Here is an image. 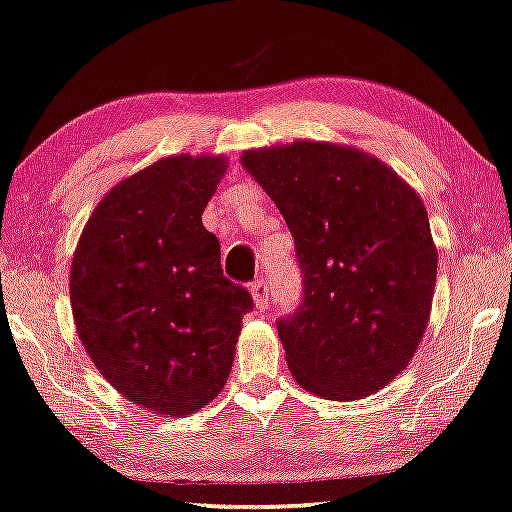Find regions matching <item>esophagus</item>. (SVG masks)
I'll return each mask as SVG.
<instances>
[{"mask_svg":"<svg viewBox=\"0 0 512 512\" xmlns=\"http://www.w3.org/2000/svg\"><path fill=\"white\" fill-rule=\"evenodd\" d=\"M251 296H254V304H256L258 311H266L268 296H270V289L266 285V280H256L254 285H251Z\"/></svg>","mask_w":512,"mask_h":512,"instance_id":"esophagus-1","label":"esophagus"}]
</instances>
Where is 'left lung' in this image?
Returning a JSON list of instances; mask_svg holds the SVG:
<instances>
[{
  "mask_svg": "<svg viewBox=\"0 0 512 512\" xmlns=\"http://www.w3.org/2000/svg\"><path fill=\"white\" fill-rule=\"evenodd\" d=\"M242 163L294 237L301 304L277 320L294 380L334 401L387 387L418 349L437 282L422 199L387 163L330 142L251 149Z\"/></svg>",
  "mask_w": 512,
  "mask_h": 512,
  "instance_id": "1",
  "label": "left lung"
}]
</instances>
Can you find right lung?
Here are the masks:
<instances>
[{
  "mask_svg": "<svg viewBox=\"0 0 512 512\" xmlns=\"http://www.w3.org/2000/svg\"><path fill=\"white\" fill-rule=\"evenodd\" d=\"M225 163L168 156L118 182L73 254L71 308L87 356L125 399L168 418L220 394L254 308L201 223Z\"/></svg>",
  "mask_w": 512,
  "mask_h": 512,
  "instance_id": "1",
  "label": "right lung"
}]
</instances>
